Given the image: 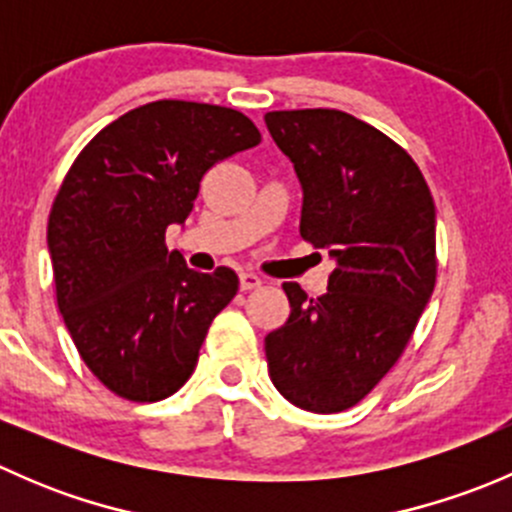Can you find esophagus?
<instances>
[{"instance_id": "1", "label": "esophagus", "mask_w": 512, "mask_h": 512, "mask_svg": "<svg viewBox=\"0 0 512 512\" xmlns=\"http://www.w3.org/2000/svg\"><path fill=\"white\" fill-rule=\"evenodd\" d=\"M262 285V277L255 275V272H240V289L247 292V289H255Z\"/></svg>"}]
</instances>
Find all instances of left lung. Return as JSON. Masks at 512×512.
I'll use <instances>...</instances> for the list:
<instances>
[{"mask_svg":"<svg viewBox=\"0 0 512 512\" xmlns=\"http://www.w3.org/2000/svg\"><path fill=\"white\" fill-rule=\"evenodd\" d=\"M267 131L302 185L299 235L334 260L327 294L285 282L265 337L275 389L304 411L359 404L399 361L436 285V208L414 158L334 108L272 111Z\"/></svg>","mask_w":512,"mask_h":512,"instance_id":"1","label":"left lung"}]
</instances>
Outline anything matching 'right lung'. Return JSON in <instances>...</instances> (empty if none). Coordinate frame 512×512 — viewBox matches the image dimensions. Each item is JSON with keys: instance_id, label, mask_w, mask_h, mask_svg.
Instances as JSON below:
<instances>
[{"instance_id": "1", "label": "right lung", "mask_w": 512, "mask_h": 512, "mask_svg": "<svg viewBox=\"0 0 512 512\" xmlns=\"http://www.w3.org/2000/svg\"><path fill=\"white\" fill-rule=\"evenodd\" d=\"M235 108L153 101L108 123L61 183L46 227L56 302L94 376L128 401H160L198 364L237 275H203L165 247L218 160L257 146Z\"/></svg>"}]
</instances>
